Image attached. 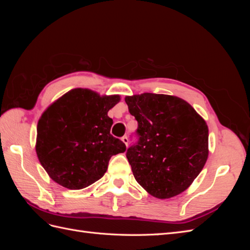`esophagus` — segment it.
Segmentation results:
<instances>
[{"label": "esophagus", "mask_w": 250, "mask_h": 250, "mask_svg": "<svg viewBox=\"0 0 250 250\" xmlns=\"http://www.w3.org/2000/svg\"><path fill=\"white\" fill-rule=\"evenodd\" d=\"M121 140H122V142L125 144L126 146H128V138L126 137V135H124V137H122V139H121Z\"/></svg>", "instance_id": "1"}]
</instances>
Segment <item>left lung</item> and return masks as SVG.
Returning a JSON list of instances; mask_svg holds the SVG:
<instances>
[{"label":"left lung","mask_w":250,"mask_h":250,"mask_svg":"<svg viewBox=\"0 0 250 250\" xmlns=\"http://www.w3.org/2000/svg\"><path fill=\"white\" fill-rule=\"evenodd\" d=\"M125 102L138 121V142L126 152L135 180L158 199L183 193L208 160L206 121L175 96L144 93Z\"/></svg>","instance_id":"obj_1"}]
</instances>
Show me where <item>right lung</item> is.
Returning <instances> with one entry per match:
<instances>
[{
  "label": "right lung",
  "instance_id": "add662e5",
  "mask_svg": "<svg viewBox=\"0 0 250 250\" xmlns=\"http://www.w3.org/2000/svg\"><path fill=\"white\" fill-rule=\"evenodd\" d=\"M119 95L100 96L75 88L43 111L37 124L36 154L49 176L70 190H81L99 180L112 155L125 144L110 134V108Z\"/></svg>",
  "mask_w": 250,
  "mask_h": 250
}]
</instances>
